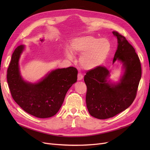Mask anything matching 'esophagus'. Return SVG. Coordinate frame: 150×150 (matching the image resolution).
Masks as SVG:
<instances>
[{
	"mask_svg": "<svg viewBox=\"0 0 150 150\" xmlns=\"http://www.w3.org/2000/svg\"><path fill=\"white\" fill-rule=\"evenodd\" d=\"M83 76L81 73H78V80H81L83 79Z\"/></svg>",
	"mask_w": 150,
	"mask_h": 150,
	"instance_id": "34e87169",
	"label": "esophagus"
}]
</instances>
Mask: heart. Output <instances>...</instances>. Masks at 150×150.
<instances>
[{"mask_svg":"<svg viewBox=\"0 0 150 150\" xmlns=\"http://www.w3.org/2000/svg\"><path fill=\"white\" fill-rule=\"evenodd\" d=\"M70 49L76 54H81V66L86 70H92L105 62L112 49L111 42L107 38H98L93 36H84L74 39L71 42ZM68 58L72 57L66 50Z\"/></svg>","mask_w":150,"mask_h":150,"instance_id":"1","label":"heart"}]
</instances>
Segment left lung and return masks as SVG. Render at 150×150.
Masks as SVG:
<instances>
[{
  "mask_svg": "<svg viewBox=\"0 0 150 150\" xmlns=\"http://www.w3.org/2000/svg\"><path fill=\"white\" fill-rule=\"evenodd\" d=\"M118 47L113 62L120 61L125 72L116 84L109 83V71L98 66L86 72L84 81L87 86L86 106L89 114L98 119L112 117L127 109L134 100L141 78L142 69L135 49L125 36L114 31Z\"/></svg>",
  "mask_w": 150,
  "mask_h": 150,
  "instance_id": "8db88e82",
  "label": "left lung"
}]
</instances>
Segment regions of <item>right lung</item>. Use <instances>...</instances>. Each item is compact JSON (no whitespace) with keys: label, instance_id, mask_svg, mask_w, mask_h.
<instances>
[{"label":"right lung","instance_id":"obj_1","mask_svg":"<svg viewBox=\"0 0 150 150\" xmlns=\"http://www.w3.org/2000/svg\"><path fill=\"white\" fill-rule=\"evenodd\" d=\"M24 46L21 45L12 54L7 70V82L13 100L26 112L38 118H49L56 114L64 100L66 94L76 82L75 67L52 71L38 83L23 80L20 75L19 59Z\"/></svg>","mask_w":150,"mask_h":150}]
</instances>
